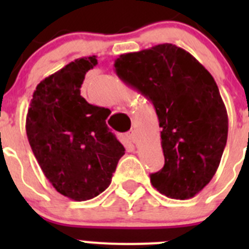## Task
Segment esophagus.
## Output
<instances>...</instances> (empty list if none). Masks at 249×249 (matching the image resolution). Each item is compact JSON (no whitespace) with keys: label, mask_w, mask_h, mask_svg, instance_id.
<instances>
[{"label":"esophagus","mask_w":249,"mask_h":249,"mask_svg":"<svg viewBox=\"0 0 249 249\" xmlns=\"http://www.w3.org/2000/svg\"><path fill=\"white\" fill-rule=\"evenodd\" d=\"M126 137L128 138L129 142H135V141H136V133H135V131H129L128 133H127V135H126Z\"/></svg>","instance_id":"esophagus-1"}]
</instances>
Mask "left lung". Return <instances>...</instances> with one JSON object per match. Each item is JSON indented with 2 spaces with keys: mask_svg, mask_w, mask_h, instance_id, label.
<instances>
[{
  "mask_svg": "<svg viewBox=\"0 0 249 249\" xmlns=\"http://www.w3.org/2000/svg\"><path fill=\"white\" fill-rule=\"evenodd\" d=\"M114 70L158 116L164 166L149 176L152 186L169 198L195 197L213 178L227 143V109L212 74L172 43L121 54Z\"/></svg>",
  "mask_w": 249,
  "mask_h": 249,
  "instance_id": "left-lung-1",
  "label": "left lung"
}]
</instances>
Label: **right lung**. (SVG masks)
Wrapping results in <instances>:
<instances>
[{
	"mask_svg": "<svg viewBox=\"0 0 249 249\" xmlns=\"http://www.w3.org/2000/svg\"><path fill=\"white\" fill-rule=\"evenodd\" d=\"M96 56L74 59L37 85L26 117L30 146L57 192L73 201L97 197L109 186L124 147L109 131V109L81 96Z\"/></svg>",
	"mask_w": 249,
	"mask_h": 249,
	"instance_id": "right-lung-1",
	"label": "right lung"
}]
</instances>
